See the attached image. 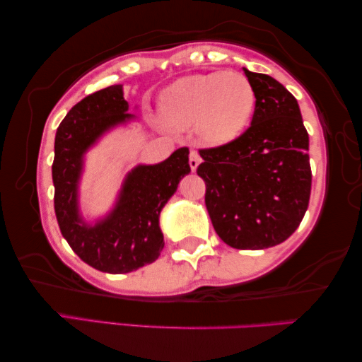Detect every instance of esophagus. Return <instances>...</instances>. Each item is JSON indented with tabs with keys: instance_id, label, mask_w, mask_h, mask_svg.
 Segmentation results:
<instances>
[{
	"instance_id": "obj_1",
	"label": "esophagus",
	"mask_w": 362,
	"mask_h": 362,
	"mask_svg": "<svg viewBox=\"0 0 362 362\" xmlns=\"http://www.w3.org/2000/svg\"><path fill=\"white\" fill-rule=\"evenodd\" d=\"M200 160H202V158H200L199 153L195 152V151H191V153H189V167H191L192 171L197 170Z\"/></svg>"
}]
</instances>
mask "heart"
<instances>
[{"label": "heart", "instance_id": "1", "mask_svg": "<svg viewBox=\"0 0 362 362\" xmlns=\"http://www.w3.org/2000/svg\"><path fill=\"white\" fill-rule=\"evenodd\" d=\"M158 109L168 127L195 123L200 139L223 146L244 133L255 109V91L247 76L237 72L189 75L162 93Z\"/></svg>", "mask_w": 362, "mask_h": 362}]
</instances>
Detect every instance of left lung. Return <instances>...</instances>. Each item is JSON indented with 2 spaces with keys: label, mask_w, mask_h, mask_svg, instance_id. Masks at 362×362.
<instances>
[{
  "label": "left lung",
  "mask_w": 362,
  "mask_h": 362,
  "mask_svg": "<svg viewBox=\"0 0 362 362\" xmlns=\"http://www.w3.org/2000/svg\"><path fill=\"white\" fill-rule=\"evenodd\" d=\"M255 91L252 125L228 144L200 149L197 175L216 234L239 250L287 240L311 194L310 138L297 99L279 81L244 67Z\"/></svg>",
  "instance_id": "left-lung-1"
}]
</instances>
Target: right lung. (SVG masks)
I'll return each mask as SVG.
<instances>
[{"label":"right lung","mask_w":362,"mask_h":362,"mask_svg":"<svg viewBox=\"0 0 362 362\" xmlns=\"http://www.w3.org/2000/svg\"><path fill=\"white\" fill-rule=\"evenodd\" d=\"M136 120L128 114L123 85H112L81 99L65 115L54 141V210L64 239L94 269L123 274L151 264L163 250L160 211L189 167L181 147L160 163L128 171L107 215L88 223L80 209V181L86 152L112 129Z\"/></svg>","instance_id":"obj_1"}]
</instances>
